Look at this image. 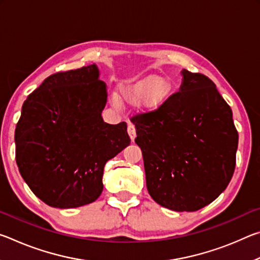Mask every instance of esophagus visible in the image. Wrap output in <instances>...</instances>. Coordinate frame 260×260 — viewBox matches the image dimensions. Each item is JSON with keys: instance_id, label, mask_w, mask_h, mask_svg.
I'll use <instances>...</instances> for the list:
<instances>
[{"instance_id": "1", "label": "esophagus", "mask_w": 260, "mask_h": 260, "mask_svg": "<svg viewBox=\"0 0 260 260\" xmlns=\"http://www.w3.org/2000/svg\"><path fill=\"white\" fill-rule=\"evenodd\" d=\"M127 132H128V134L131 136V140L134 141L135 136H136V129H135V126L132 124V122H128V127H127Z\"/></svg>"}]
</instances>
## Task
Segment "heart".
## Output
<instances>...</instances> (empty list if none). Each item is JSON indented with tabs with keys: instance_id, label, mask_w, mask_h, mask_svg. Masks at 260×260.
Returning <instances> with one entry per match:
<instances>
[{
	"instance_id": "b5f03b06",
	"label": "heart",
	"mask_w": 260,
	"mask_h": 260,
	"mask_svg": "<svg viewBox=\"0 0 260 260\" xmlns=\"http://www.w3.org/2000/svg\"><path fill=\"white\" fill-rule=\"evenodd\" d=\"M169 93V85L160 83L159 77L149 76L120 87L117 98L116 96L112 98V102L116 107H120V102L138 105L149 98V104L157 105L167 98Z\"/></svg>"
}]
</instances>
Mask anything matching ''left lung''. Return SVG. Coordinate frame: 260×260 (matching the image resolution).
Here are the masks:
<instances>
[{
  "label": "left lung",
  "instance_id": "1",
  "mask_svg": "<svg viewBox=\"0 0 260 260\" xmlns=\"http://www.w3.org/2000/svg\"><path fill=\"white\" fill-rule=\"evenodd\" d=\"M180 90L159 107L136 113L148 191L173 211H197L225 190L236 164L239 133L213 81L183 70Z\"/></svg>",
  "mask_w": 260,
  "mask_h": 260
}]
</instances>
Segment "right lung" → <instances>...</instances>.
<instances>
[{
  "label": "right lung",
  "mask_w": 260,
  "mask_h": 260,
  "mask_svg": "<svg viewBox=\"0 0 260 260\" xmlns=\"http://www.w3.org/2000/svg\"><path fill=\"white\" fill-rule=\"evenodd\" d=\"M107 98L93 64L51 74L24 102L16 161L30 190L49 206L78 208L98 200L105 162L131 143L125 121H103Z\"/></svg>",
  "instance_id": "obj_1"
}]
</instances>
